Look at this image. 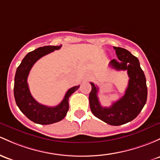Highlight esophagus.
<instances>
[{
	"label": "esophagus",
	"instance_id": "obj_1",
	"mask_svg": "<svg viewBox=\"0 0 160 160\" xmlns=\"http://www.w3.org/2000/svg\"><path fill=\"white\" fill-rule=\"evenodd\" d=\"M91 79H92V77H91L90 76H89V77H87V80H90Z\"/></svg>",
	"mask_w": 160,
	"mask_h": 160
}]
</instances>
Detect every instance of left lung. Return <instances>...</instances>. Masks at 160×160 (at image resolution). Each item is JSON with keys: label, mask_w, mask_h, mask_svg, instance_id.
Here are the masks:
<instances>
[{"label": "left lung", "mask_w": 160, "mask_h": 160, "mask_svg": "<svg viewBox=\"0 0 160 160\" xmlns=\"http://www.w3.org/2000/svg\"><path fill=\"white\" fill-rule=\"evenodd\" d=\"M114 49L118 60L113 59L109 65L116 71H128L130 79L125 93L110 107H103L98 98L99 88L91 82L89 100L91 112L95 116L107 124L118 126L134 120L139 115L147 102V87L138 58L123 48L114 47Z\"/></svg>", "instance_id": "left-lung-1"}]
</instances>
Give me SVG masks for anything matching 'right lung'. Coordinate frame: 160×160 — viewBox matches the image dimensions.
<instances>
[{
    "label": "right lung",
    "instance_id": "obj_1",
    "mask_svg": "<svg viewBox=\"0 0 160 160\" xmlns=\"http://www.w3.org/2000/svg\"><path fill=\"white\" fill-rule=\"evenodd\" d=\"M60 46L40 47L25 56L21 64L17 68L14 79L13 93L16 103L20 110L32 122L39 124H51L60 122L66 116L69 109L70 96L78 89L80 86H75L68 89L64 99L58 106L49 107L38 103L32 97L27 83V78L33 64L41 58L54 50L60 49Z\"/></svg>",
    "mask_w": 160,
    "mask_h": 160
}]
</instances>
